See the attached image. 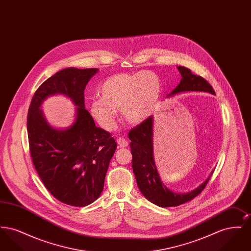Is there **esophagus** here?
I'll use <instances>...</instances> for the list:
<instances>
[{"label":"esophagus","mask_w":251,"mask_h":251,"mask_svg":"<svg viewBox=\"0 0 251 251\" xmlns=\"http://www.w3.org/2000/svg\"><path fill=\"white\" fill-rule=\"evenodd\" d=\"M117 142H118V145H119L120 148H125V147L128 146V141L125 138H119L117 140Z\"/></svg>","instance_id":"esophagus-1"}]
</instances>
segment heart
<instances>
[{"instance_id": "heart-1", "label": "heart", "mask_w": 251, "mask_h": 251, "mask_svg": "<svg viewBox=\"0 0 251 251\" xmlns=\"http://www.w3.org/2000/svg\"><path fill=\"white\" fill-rule=\"evenodd\" d=\"M100 96L93 99L89 111L105 130L116 127L118 109L131 124H139L151 117L158 104L162 84L154 72L121 73L109 77L99 89Z\"/></svg>"}]
</instances>
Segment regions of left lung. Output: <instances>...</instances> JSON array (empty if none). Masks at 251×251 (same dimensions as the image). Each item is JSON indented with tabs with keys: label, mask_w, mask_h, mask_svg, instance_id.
<instances>
[{
	"label": "left lung",
	"mask_w": 251,
	"mask_h": 251,
	"mask_svg": "<svg viewBox=\"0 0 251 251\" xmlns=\"http://www.w3.org/2000/svg\"><path fill=\"white\" fill-rule=\"evenodd\" d=\"M181 79L179 84L167 96L174 97L184 92H207L215 95V90L201 76L192 73L185 67L178 66ZM153 117H150L129 131L131 140V167L137 186L144 197L159 207H175L188 202L200 195L213 175L214 170L201 185L191 191L178 193L168 189L160 178L153 156Z\"/></svg>",
	"instance_id": "obj_1"
}]
</instances>
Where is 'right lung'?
I'll use <instances>...</instances> for the list:
<instances>
[{
  "label": "right lung",
  "mask_w": 251,
  "mask_h": 251,
  "mask_svg": "<svg viewBox=\"0 0 251 251\" xmlns=\"http://www.w3.org/2000/svg\"><path fill=\"white\" fill-rule=\"evenodd\" d=\"M98 69L68 68L50 77L36 90L28 116L30 153L45 187L61 202L87 206L100 196L117 143L108 131L96 127L84 107V91ZM64 95L76 106L71 126H51L41 109L49 96Z\"/></svg>",
  "instance_id": "1"
}]
</instances>
